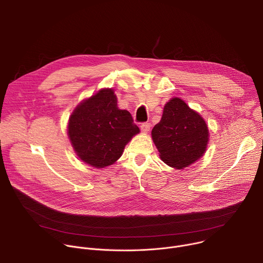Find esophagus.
I'll return each mask as SVG.
<instances>
[{
  "label": "esophagus",
  "instance_id": "obj_1",
  "mask_svg": "<svg viewBox=\"0 0 263 263\" xmlns=\"http://www.w3.org/2000/svg\"><path fill=\"white\" fill-rule=\"evenodd\" d=\"M149 128H151V124H149V123H142L140 125L141 132H143V133H147L149 131Z\"/></svg>",
  "mask_w": 263,
  "mask_h": 263
}]
</instances>
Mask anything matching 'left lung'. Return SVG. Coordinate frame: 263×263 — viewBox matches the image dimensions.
<instances>
[{
	"instance_id": "obj_1",
	"label": "left lung",
	"mask_w": 263,
	"mask_h": 263,
	"mask_svg": "<svg viewBox=\"0 0 263 263\" xmlns=\"http://www.w3.org/2000/svg\"><path fill=\"white\" fill-rule=\"evenodd\" d=\"M208 136V128L202 117L179 98L165 104L161 121L152 130L160 158L178 170L189 166L204 155Z\"/></svg>"
}]
</instances>
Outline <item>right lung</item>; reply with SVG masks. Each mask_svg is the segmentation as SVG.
<instances>
[{
	"label": "right lung",
	"mask_w": 263,
	"mask_h": 263,
	"mask_svg": "<svg viewBox=\"0 0 263 263\" xmlns=\"http://www.w3.org/2000/svg\"><path fill=\"white\" fill-rule=\"evenodd\" d=\"M138 132L130 112L119 109L114 90L102 89L74 109L67 133L79 158L100 168L115 163Z\"/></svg>",
	"instance_id": "obj_1"
}]
</instances>
